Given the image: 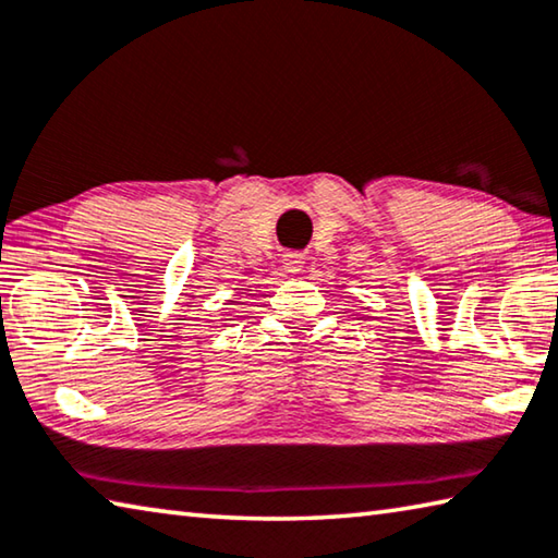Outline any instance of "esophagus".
Listing matches in <instances>:
<instances>
[{
	"mask_svg": "<svg viewBox=\"0 0 558 558\" xmlns=\"http://www.w3.org/2000/svg\"><path fill=\"white\" fill-rule=\"evenodd\" d=\"M282 263H286V270L288 272H298L305 260H302L300 253H286V258H282Z\"/></svg>",
	"mask_w": 558,
	"mask_h": 558,
	"instance_id": "1",
	"label": "esophagus"
}]
</instances>
